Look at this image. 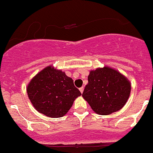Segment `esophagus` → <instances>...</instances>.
<instances>
[{"label": "esophagus", "mask_w": 153, "mask_h": 153, "mask_svg": "<svg viewBox=\"0 0 153 153\" xmlns=\"http://www.w3.org/2000/svg\"><path fill=\"white\" fill-rule=\"evenodd\" d=\"M79 91H80V92H81V93H82L83 91H84V88H83V87L79 88Z\"/></svg>", "instance_id": "esophagus-1"}]
</instances>
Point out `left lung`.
<instances>
[{"mask_svg":"<svg viewBox=\"0 0 153 153\" xmlns=\"http://www.w3.org/2000/svg\"><path fill=\"white\" fill-rule=\"evenodd\" d=\"M82 97L94 112L108 115L121 109L127 102L131 84L126 76L105 66L91 71Z\"/></svg>","mask_w":153,"mask_h":153,"instance_id":"8db88e82","label":"left lung"}]
</instances>
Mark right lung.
<instances>
[{"label": "right lung", "instance_id": "1", "mask_svg": "<svg viewBox=\"0 0 153 153\" xmlns=\"http://www.w3.org/2000/svg\"><path fill=\"white\" fill-rule=\"evenodd\" d=\"M27 92L34 108L53 118L64 116L81 95L73 79L52 66L46 67L32 79Z\"/></svg>", "mask_w": 153, "mask_h": 153}]
</instances>
